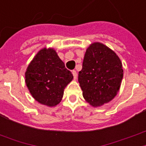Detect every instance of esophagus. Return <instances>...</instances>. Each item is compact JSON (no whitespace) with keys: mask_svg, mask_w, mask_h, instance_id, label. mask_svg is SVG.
I'll list each match as a JSON object with an SVG mask.
<instances>
[{"mask_svg":"<svg viewBox=\"0 0 146 146\" xmlns=\"http://www.w3.org/2000/svg\"><path fill=\"white\" fill-rule=\"evenodd\" d=\"M72 73H73V78H74V79H76L77 77V71H76V70H73V71H72Z\"/></svg>","mask_w":146,"mask_h":146,"instance_id":"obj_1","label":"esophagus"}]
</instances>
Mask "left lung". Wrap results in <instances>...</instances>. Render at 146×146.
I'll return each mask as SVG.
<instances>
[{
    "label": "left lung",
    "instance_id": "obj_1",
    "mask_svg": "<svg viewBox=\"0 0 146 146\" xmlns=\"http://www.w3.org/2000/svg\"><path fill=\"white\" fill-rule=\"evenodd\" d=\"M122 78V64L113 50L99 42L87 48L78 73L86 102L93 106L110 102L117 94Z\"/></svg>",
    "mask_w": 146,
    "mask_h": 146
}]
</instances>
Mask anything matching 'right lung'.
I'll list each match as a JSON object with an SVG mask.
<instances>
[{"label":"right lung","instance_id":"1","mask_svg":"<svg viewBox=\"0 0 146 146\" xmlns=\"http://www.w3.org/2000/svg\"><path fill=\"white\" fill-rule=\"evenodd\" d=\"M73 78L52 48L40 50L25 72V83L32 96L47 106L60 103L65 88Z\"/></svg>","mask_w":146,"mask_h":146}]
</instances>
